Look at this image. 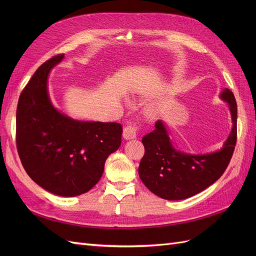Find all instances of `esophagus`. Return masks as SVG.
<instances>
[{
    "label": "esophagus",
    "instance_id": "34e87169",
    "mask_svg": "<svg viewBox=\"0 0 256 256\" xmlns=\"http://www.w3.org/2000/svg\"><path fill=\"white\" fill-rule=\"evenodd\" d=\"M138 130V127L136 125V124H129V125H127L125 128H124L122 136L126 140H132V138L136 136Z\"/></svg>",
    "mask_w": 256,
    "mask_h": 256
}]
</instances>
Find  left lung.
<instances>
[{"mask_svg":"<svg viewBox=\"0 0 256 256\" xmlns=\"http://www.w3.org/2000/svg\"><path fill=\"white\" fill-rule=\"evenodd\" d=\"M220 97L228 102L233 122L230 134L220 150L204 154L177 150L162 120L156 122L152 132L143 136L145 154L138 175L154 194L168 200L188 198L208 188L226 171L237 140V104L228 88Z\"/></svg>","mask_w":256,"mask_h":256,"instance_id":"obj_1","label":"left lung"}]
</instances>
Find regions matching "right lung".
Here are the masks:
<instances>
[{"label":"right lung","instance_id":"1","mask_svg":"<svg viewBox=\"0 0 256 256\" xmlns=\"http://www.w3.org/2000/svg\"><path fill=\"white\" fill-rule=\"evenodd\" d=\"M63 58L58 54L44 62L23 88L16 142L23 168L38 186L60 196H76L99 182L106 158L120 148L122 127L76 120L53 106L48 76Z\"/></svg>","mask_w":256,"mask_h":256}]
</instances>
